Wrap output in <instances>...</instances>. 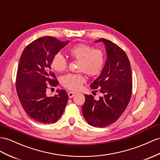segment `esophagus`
<instances>
[{"mask_svg": "<svg viewBox=\"0 0 160 160\" xmlns=\"http://www.w3.org/2000/svg\"><path fill=\"white\" fill-rule=\"evenodd\" d=\"M75 95H76V92H68L69 98H72Z\"/></svg>", "mask_w": 160, "mask_h": 160, "instance_id": "esophagus-1", "label": "esophagus"}]
</instances>
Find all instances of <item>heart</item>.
Returning <instances> with one entry per match:
<instances>
[{
  "label": "heart",
  "mask_w": 160,
  "mask_h": 160,
  "mask_svg": "<svg viewBox=\"0 0 160 160\" xmlns=\"http://www.w3.org/2000/svg\"><path fill=\"white\" fill-rule=\"evenodd\" d=\"M69 55L73 59L79 61L78 71L84 72L90 77L99 76L103 71L105 57L101 49H93L90 45L80 43L69 48ZM51 67L55 71L63 72L67 68V61L61 53H57L51 61ZM85 82L86 78L81 73H69L61 79L63 87L72 91H78Z\"/></svg>",
  "instance_id": "1"
}]
</instances>
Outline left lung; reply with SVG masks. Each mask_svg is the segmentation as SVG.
<instances>
[{
    "mask_svg": "<svg viewBox=\"0 0 160 160\" xmlns=\"http://www.w3.org/2000/svg\"><path fill=\"white\" fill-rule=\"evenodd\" d=\"M105 46L107 59L100 76L91 84L102 94L98 100L84 95L82 113L85 120L94 127L103 128L117 121L128 106L132 95V71L124 50L112 41L100 38Z\"/></svg>",
    "mask_w": 160,
    "mask_h": 160,
    "instance_id": "left-lung-1",
    "label": "left lung"
}]
</instances>
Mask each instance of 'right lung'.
Instances as JSON below:
<instances>
[{"instance_id":"right-lung-1","label":"right lung","mask_w":160,"mask_h":160,"mask_svg":"<svg viewBox=\"0 0 160 160\" xmlns=\"http://www.w3.org/2000/svg\"><path fill=\"white\" fill-rule=\"evenodd\" d=\"M69 41L62 42L52 36L34 40L24 48L16 76V91L24 111L32 119L43 124L58 120L68 101L65 90L57 95L47 96L48 87L59 84L51 69V61Z\"/></svg>"}]
</instances>
